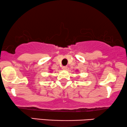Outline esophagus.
I'll return each instance as SVG.
<instances>
[{"label":"esophagus","instance_id":"esophagus-1","mask_svg":"<svg viewBox=\"0 0 127 127\" xmlns=\"http://www.w3.org/2000/svg\"><path fill=\"white\" fill-rule=\"evenodd\" d=\"M62 69H63V70H66L67 69V66H63L62 67Z\"/></svg>","mask_w":127,"mask_h":127}]
</instances>
